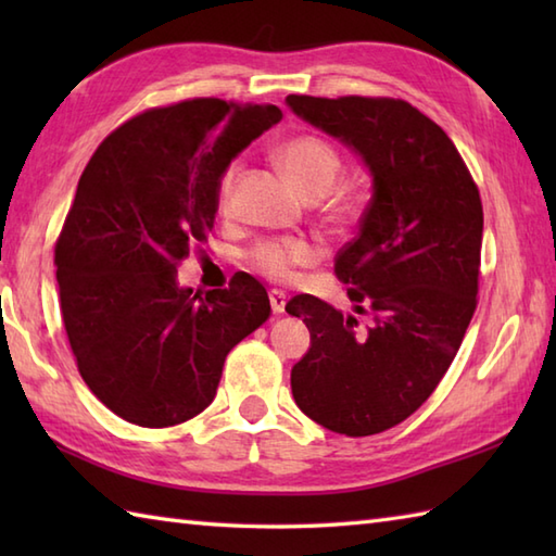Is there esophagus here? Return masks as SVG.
Returning <instances> with one entry per match:
<instances>
[{
  "label": "esophagus",
  "mask_w": 556,
  "mask_h": 556,
  "mask_svg": "<svg viewBox=\"0 0 556 556\" xmlns=\"http://www.w3.org/2000/svg\"><path fill=\"white\" fill-rule=\"evenodd\" d=\"M269 303H271V311H275L277 315H281V313H285V308H287V293L271 289L269 291Z\"/></svg>",
  "instance_id": "esophagus-1"
}]
</instances>
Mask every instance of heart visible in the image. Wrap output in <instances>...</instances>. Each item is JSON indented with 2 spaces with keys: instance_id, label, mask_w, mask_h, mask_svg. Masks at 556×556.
I'll return each instance as SVG.
<instances>
[{
  "instance_id": "obj_1",
  "label": "heart",
  "mask_w": 556,
  "mask_h": 556,
  "mask_svg": "<svg viewBox=\"0 0 556 556\" xmlns=\"http://www.w3.org/2000/svg\"><path fill=\"white\" fill-rule=\"evenodd\" d=\"M277 164L305 195L320 198L334 186L341 172V155L329 140L301 134L285 140L275 152ZM239 162H231L219 174L215 188V203L219 212H229L236 181H239ZM320 260V245L311 239H267L255 243L245 253V263L257 275L279 285H289L296 277L299 267H308Z\"/></svg>"
}]
</instances>
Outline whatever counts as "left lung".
<instances>
[{
	"instance_id": "left-lung-1",
	"label": "left lung",
	"mask_w": 556,
	"mask_h": 556,
	"mask_svg": "<svg viewBox=\"0 0 556 556\" xmlns=\"http://www.w3.org/2000/svg\"><path fill=\"white\" fill-rule=\"evenodd\" d=\"M305 122L356 148L372 198L334 275L358 315L301 293L287 313L311 329L291 392L323 428L368 437L404 422L440 384L478 305L482 200L442 126L394 98L289 96Z\"/></svg>"
}]
</instances>
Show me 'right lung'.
<instances>
[{
  "instance_id": "obj_1",
  "label": "right lung",
  "mask_w": 556,
  "mask_h": 556,
  "mask_svg": "<svg viewBox=\"0 0 556 556\" xmlns=\"http://www.w3.org/2000/svg\"><path fill=\"white\" fill-rule=\"evenodd\" d=\"M279 119L275 104H164L114 128L83 169L54 243L59 303L83 382L119 418L172 428L198 416L229 351L269 320L245 271L200 296L176 269L207 241L219 174Z\"/></svg>"
}]
</instances>
